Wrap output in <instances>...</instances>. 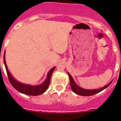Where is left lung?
Returning <instances> with one entry per match:
<instances>
[{
    "label": "left lung",
    "mask_w": 121,
    "mask_h": 121,
    "mask_svg": "<svg viewBox=\"0 0 121 121\" xmlns=\"http://www.w3.org/2000/svg\"><path fill=\"white\" fill-rule=\"evenodd\" d=\"M68 75L69 76V81H70V86L71 90H73V92L74 93H75L76 94L79 95L81 96H91L93 95L96 94L98 93V92H101L102 90H104V89L107 88L111 84L112 81H111L109 83H108L107 85H106L105 86H103V87L99 89H96V90H87V89H84L80 87L78 85H77L74 81V79L72 77L71 75H70L68 72H67Z\"/></svg>",
    "instance_id": "left-lung-1"
}]
</instances>
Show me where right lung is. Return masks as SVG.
Returning <instances> with one entry per match:
<instances>
[{
	"label": "right lung",
	"mask_w": 121,
	"mask_h": 121,
	"mask_svg": "<svg viewBox=\"0 0 121 121\" xmlns=\"http://www.w3.org/2000/svg\"><path fill=\"white\" fill-rule=\"evenodd\" d=\"M3 61H4V65H5L6 69L7 74H8L9 80L10 82L12 84V86L19 92L24 94L28 95H39L42 94L43 93H44L47 90V89L49 86L52 74H53L55 67H54L49 71V72L47 74V78L43 82H42L40 85H31L20 82L12 76V75L9 71L6 63L5 52H4V56H3Z\"/></svg>",
	"instance_id": "add662e5"
}]
</instances>
